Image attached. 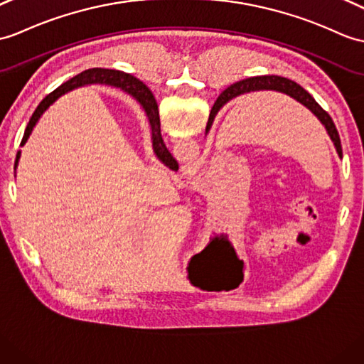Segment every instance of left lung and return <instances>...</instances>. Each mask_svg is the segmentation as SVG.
<instances>
[{"instance_id": "8db88e82", "label": "left lung", "mask_w": 364, "mask_h": 364, "mask_svg": "<svg viewBox=\"0 0 364 364\" xmlns=\"http://www.w3.org/2000/svg\"><path fill=\"white\" fill-rule=\"evenodd\" d=\"M256 91H277L282 92V95H287L289 97L296 100L298 104L306 107L309 112L314 113L316 116V119L323 124L326 129L327 134L331 136L333 146L336 149L338 156H343V150H341V142H340V134L336 132V127L332 121V117L328 116L327 112H324L323 108L318 105L316 100L311 97L309 92L304 90L301 85H298L296 82H293L290 79L285 77H279V75H259V77H251V79H245L240 82L232 83L231 87H228L225 91H222V95L217 97L215 104L210 109L209 113V119L206 125V134L209 133L210 127H213V122L215 119L217 113L230 102V100L248 95V92H256Z\"/></svg>"}]
</instances>
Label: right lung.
<instances>
[{"label": "right lung", "mask_w": 364, "mask_h": 364, "mask_svg": "<svg viewBox=\"0 0 364 364\" xmlns=\"http://www.w3.org/2000/svg\"><path fill=\"white\" fill-rule=\"evenodd\" d=\"M96 83H100V85H109L114 88H121L122 91L127 92V95H130L134 100H136V102L142 107L144 113H146L147 119H149V125L151 130V147H154V154L164 166L173 168V171H178V163L175 161V158L171 155V151L167 150L166 144L163 141L161 124H159L158 104H156L154 95H151V91L146 85H144L139 79L133 77V75L125 74L122 71H116V70H105V68H92V70H87V71L77 74L75 77L65 82L63 85L54 90L50 95H48L43 100H41L36 112H33L31 121L26 127V130H24V136L21 139L20 146H24V144H26V141L29 139L31 133L33 130V127L37 125L41 114H43L58 97L63 96L68 91H73L74 88L85 87V85H96ZM20 156H21V150H18V154H16V158H15V171H16V167H18Z\"/></svg>", "instance_id": "add662e5"}]
</instances>
